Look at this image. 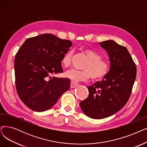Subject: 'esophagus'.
Here are the masks:
<instances>
[{
	"instance_id": "esophagus-1",
	"label": "esophagus",
	"mask_w": 147,
	"mask_h": 147,
	"mask_svg": "<svg viewBox=\"0 0 147 147\" xmlns=\"http://www.w3.org/2000/svg\"><path fill=\"white\" fill-rule=\"evenodd\" d=\"M79 84H78V83H76L75 82H73V81L71 82V88H74L76 87Z\"/></svg>"
}]
</instances>
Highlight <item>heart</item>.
Listing matches in <instances>:
<instances>
[{"label": "heart", "instance_id": "obj_1", "mask_svg": "<svg viewBox=\"0 0 147 147\" xmlns=\"http://www.w3.org/2000/svg\"><path fill=\"white\" fill-rule=\"evenodd\" d=\"M88 59V62L83 70L71 68L65 73V76L73 82L86 81L90 77L93 80H100L107 75L109 71L110 65L107 61L101 59V55L96 51L86 49L84 50ZM73 50H70L63 55L62 59V65L68 67L71 62Z\"/></svg>", "mask_w": 147, "mask_h": 147}]
</instances>
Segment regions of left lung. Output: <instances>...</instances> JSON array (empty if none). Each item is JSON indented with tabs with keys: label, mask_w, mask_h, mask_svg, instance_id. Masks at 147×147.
I'll return each instance as SVG.
<instances>
[{
	"label": "left lung",
	"mask_w": 147,
	"mask_h": 147,
	"mask_svg": "<svg viewBox=\"0 0 147 147\" xmlns=\"http://www.w3.org/2000/svg\"><path fill=\"white\" fill-rule=\"evenodd\" d=\"M110 62L107 75L87 86L88 97L80 103L82 111L89 118L103 119L120 111L125 105L136 77V68L128 50L113 40L100 42Z\"/></svg>",
	"instance_id": "1"
}]
</instances>
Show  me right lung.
Returning <instances> with one entry per match:
<instances>
[{
    "instance_id": "right-lung-1",
    "label": "right lung",
    "mask_w": 147,
    "mask_h": 147,
    "mask_svg": "<svg viewBox=\"0 0 147 147\" xmlns=\"http://www.w3.org/2000/svg\"><path fill=\"white\" fill-rule=\"evenodd\" d=\"M72 44L44 34L28 38L18 50L14 61L17 91L32 110H49L69 89L70 79L50 76L63 72L62 59Z\"/></svg>"
}]
</instances>
